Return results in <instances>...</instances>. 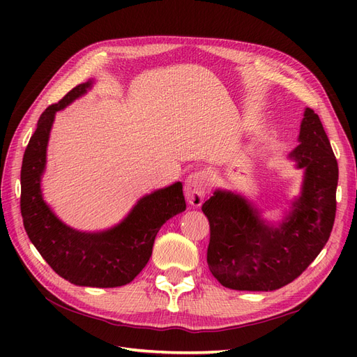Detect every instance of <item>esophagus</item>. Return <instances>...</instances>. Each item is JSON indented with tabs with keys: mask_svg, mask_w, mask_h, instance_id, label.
<instances>
[{
	"mask_svg": "<svg viewBox=\"0 0 357 357\" xmlns=\"http://www.w3.org/2000/svg\"><path fill=\"white\" fill-rule=\"evenodd\" d=\"M208 189V176L205 171H195L186 178L185 193L190 205L199 207Z\"/></svg>",
	"mask_w": 357,
	"mask_h": 357,
	"instance_id": "1",
	"label": "esophagus"
}]
</instances>
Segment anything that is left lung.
<instances>
[{"mask_svg":"<svg viewBox=\"0 0 357 357\" xmlns=\"http://www.w3.org/2000/svg\"><path fill=\"white\" fill-rule=\"evenodd\" d=\"M298 139L290 158L304 168V183L282 223H265L250 202L229 190H215L202 204L210 222L207 264L222 286L252 291L283 287L328 243L337 211L338 164L311 109H305Z\"/></svg>","mask_w":357,"mask_h":357,"instance_id":"8db88e82","label":"left lung"}]
</instances>
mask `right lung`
Here are the masks:
<instances>
[{
    "mask_svg": "<svg viewBox=\"0 0 357 357\" xmlns=\"http://www.w3.org/2000/svg\"><path fill=\"white\" fill-rule=\"evenodd\" d=\"M91 86L92 82L75 86L40 116L20 169V213L31 243L58 275L77 286L117 287L131 283L142 273L160 226L185 211L186 202L183 185L177 181L143 197L121 223L98 232L73 229L53 214L40 188L52 123L56 112Z\"/></svg>",
    "mask_w": 357,
    "mask_h": 357,
    "instance_id": "add662e5",
    "label": "right lung"
}]
</instances>
